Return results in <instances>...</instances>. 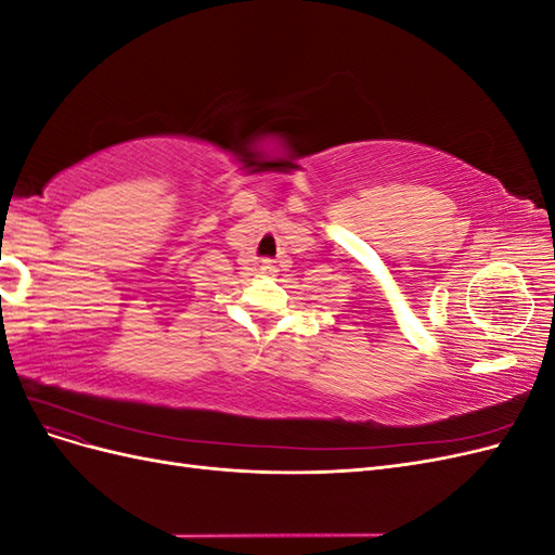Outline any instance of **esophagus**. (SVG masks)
Listing matches in <instances>:
<instances>
[{
  "label": "esophagus",
  "instance_id": "34e87169",
  "mask_svg": "<svg viewBox=\"0 0 555 555\" xmlns=\"http://www.w3.org/2000/svg\"><path fill=\"white\" fill-rule=\"evenodd\" d=\"M259 268H261L263 275H275L278 273V268H275V263L271 259H261Z\"/></svg>",
  "mask_w": 555,
  "mask_h": 555
}]
</instances>
